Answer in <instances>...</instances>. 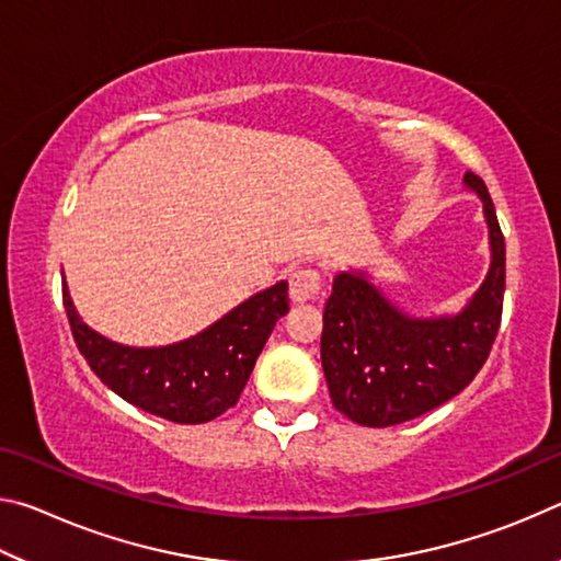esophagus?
Wrapping results in <instances>:
<instances>
[{
  "instance_id": "1",
  "label": "esophagus",
  "mask_w": 561,
  "mask_h": 561,
  "mask_svg": "<svg viewBox=\"0 0 561 561\" xmlns=\"http://www.w3.org/2000/svg\"><path fill=\"white\" fill-rule=\"evenodd\" d=\"M321 277L314 267H297L289 274V299L294 304H304L319 297Z\"/></svg>"
}]
</instances>
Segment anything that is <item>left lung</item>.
Returning <instances> with one entry per match:
<instances>
[{
    "instance_id": "obj_1",
    "label": "left lung",
    "mask_w": 561,
    "mask_h": 561,
    "mask_svg": "<svg viewBox=\"0 0 561 561\" xmlns=\"http://www.w3.org/2000/svg\"><path fill=\"white\" fill-rule=\"evenodd\" d=\"M485 203L492 264L453 319H408L360 274L334 279L324 307L321 366L331 403L348 421L386 428L433 411L468 386L495 344L505 299V237L482 178L465 175Z\"/></svg>"
}]
</instances>
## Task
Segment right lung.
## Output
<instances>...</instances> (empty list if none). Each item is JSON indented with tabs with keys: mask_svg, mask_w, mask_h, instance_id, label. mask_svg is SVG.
<instances>
[{
	"mask_svg": "<svg viewBox=\"0 0 561 561\" xmlns=\"http://www.w3.org/2000/svg\"><path fill=\"white\" fill-rule=\"evenodd\" d=\"M64 309L91 371L123 401L173 423H207L240 401L254 360L289 311L287 282L254 294L203 334L165 348H128L99 336L76 314L64 284Z\"/></svg>",
	"mask_w": 561,
	"mask_h": 561,
	"instance_id": "obj_1",
	"label": "right lung"
}]
</instances>
